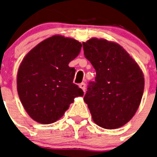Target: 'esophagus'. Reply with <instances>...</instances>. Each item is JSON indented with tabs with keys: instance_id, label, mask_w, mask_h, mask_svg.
Listing matches in <instances>:
<instances>
[{
	"instance_id": "obj_1",
	"label": "esophagus",
	"mask_w": 157,
	"mask_h": 157,
	"mask_svg": "<svg viewBox=\"0 0 157 157\" xmlns=\"http://www.w3.org/2000/svg\"><path fill=\"white\" fill-rule=\"evenodd\" d=\"M80 88L82 89V90L84 91V92H86V84L85 83H81L80 84Z\"/></svg>"
}]
</instances>
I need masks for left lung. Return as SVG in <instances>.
Returning <instances> with one entry per match:
<instances>
[{
  "label": "left lung",
  "mask_w": 157,
  "mask_h": 157,
  "mask_svg": "<svg viewBox=\"0 0 157 157\" xmlns=\"http://www.w3.org/2000/svg\"><path fill=\"white\" fill-rule=\"evenodd\" d=\"M84 54L96 71L84 101L93 121L114 129L129 122L136 113L144 90V76L135 60L119 44L91 38L83 42Z\"/></svg>",
  "instance_id": "left-lung-1"
}]
</instances>
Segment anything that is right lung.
<instances>
[{
	"instance_id": "1",
	"label": "right lung",
	"mask_w": 157,
	"mask_h": 157,
	"mask_svg": "<svg viewBox=\"0 0 157 157\" xmlns=\"http://www.w3.org/2000/svg\"><path fill=\"white\" fill-rule=\"evenodd\" d=\"M81 42L54 35L27 54L18 67L17 90L24 109L40 124L60 119L74 98L84 92L73 83L75 68L69 63L78 56Z\"/></svg>"
}]
</instances>
